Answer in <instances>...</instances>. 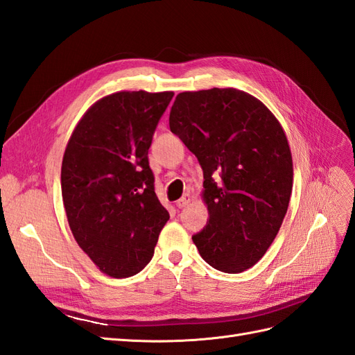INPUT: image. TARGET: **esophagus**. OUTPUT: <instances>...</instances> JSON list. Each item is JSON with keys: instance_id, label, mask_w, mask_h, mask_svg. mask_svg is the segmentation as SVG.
Masks as SVG:
<instances>
[{"instance_id": "obj_1", "label": "esophagus", "mask_w": 355, "mask_h": 355, "mask_svg": "<svg viewBox=\"0 0 355 355\" xmlns=\"http://www.w3.org/2000/svg\"><path fill=\"white\" fill-rule=\"evenodd\" d=\"M189 202H191V196H189V194H184V196H182V197L176 201V207H179V209L187 207Z\"/></svg>"}]
</instances>
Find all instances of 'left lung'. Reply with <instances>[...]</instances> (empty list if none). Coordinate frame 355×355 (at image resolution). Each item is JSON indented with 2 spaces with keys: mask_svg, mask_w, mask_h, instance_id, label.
I'll use <instances>...</instances> for the list:
<instances>
[{
  "mask_svg": "<svg viewBox=\"0 0 355 355\" xmlns=\"http://www.w3.org/2000/svg\"><path fill=\"white\" fill-rule=\"evenodd\" d=\"M168 124L204 175L209 219L192 241L214 270L243 272L266 253L288 207L293 164L283 128L249 93L216 87L179 93Z\"/></svg>",
  "mask_w": 355,
  "mask_h": 355,
  "instance_id": "8db88e82",
  "label": "left lung"
}]
</instances>
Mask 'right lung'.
<instances>
[{"label": "right lung", "mask_w": 355, "mask_h": 355, "mask_svg": "<svg viewBox=\"0 0 355 355\" xmlns=\"http://www.w3.org/2000/svg\"><path fill=\"white\" fill-rule=\"evenodd\" d=\"M173 92H118L75 127L62 161V198L78 245L115 278L141 272L168 211L155 194L148 151Z\"/></svg>", "instance_id": "1"}]
</instances>
